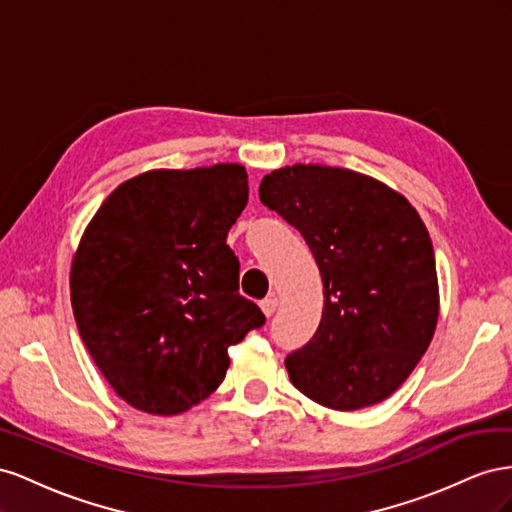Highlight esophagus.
<instances>
[{
  "mask_svg": "<svg viewBox=\"0 0 512 512\" xmlns=\"http://www.w3.org/2000/svg\"><path fill=\"white\" fill-rule=\"evenodd\" d=\"M259 306H261V311L266 313V317H272L274 311H276V306H279V298H276V296H268L266 300L259 302Z\"/></svg>",
  "mask_w": 512,
  "mask_h": 512,
  "instance_id": "1",
  "label": "esophagus"
}]
</instances>
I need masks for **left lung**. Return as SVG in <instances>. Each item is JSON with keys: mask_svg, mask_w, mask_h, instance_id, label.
I'll list each match as a JSON object with an SVG mask.
<instances>
[{"mask_svg": "<svg viewBox=\"0 0 512 512\" xmlns=\"http://www.w3.org/2000/svg\"><path fill=\"white\" fill-rule=\"evenodd\" d=\"M259 199L302 233L324 281L317 332L285 358L291 384L339 412L388 399L427 352L440 315L422 218L386 184L324 165L272 171Z\"/></svg>", "mask_w": 512, "mask_h": 512, "instance_id": "obj_1", "label": "left lung"}]
</instances>
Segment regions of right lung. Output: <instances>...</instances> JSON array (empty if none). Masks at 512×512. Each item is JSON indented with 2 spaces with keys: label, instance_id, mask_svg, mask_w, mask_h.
Segmentation results:
<instances>
[{
  "label": "right lung",
  "instance_id": "1",
  "mask_svg": "<svg viewBox=\"0 0 512 512\" xmlns=\"http://www.w3.org/2000/svg\"><path fill=\"white\" fill-rule=\"evenodd\" d=\"M246 201L242 165L156 169L115 188L83 231L70 268L77 328L137 410H191L221 386L227 349L266 324L238 294L227 246Z\"/></svg>",
  "mask_w": 512,
  "mask_h": 512
}]
</instances>
